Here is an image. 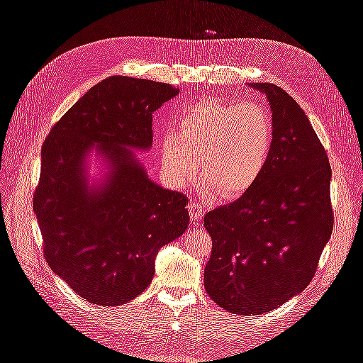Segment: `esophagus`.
<instances>
[{
    "instance_id": "34e87169",
    "label": "esophagus",
    "mask_w": 363,
    "mask_h": 363,
    "mask_svg": "<svg viewBox=\"0 0 363 363\" xmlns=\"http://www.w3.org/2000/svg\"><path fill=\"white\" fill-rule=\"evenodd\" d=\"M188 211H189L191 219H192L194 223H199L200 219L203 218V215H204V207L199 201H191L188 204Z\"/></svg>"
}]
</instances>
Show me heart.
I'll use <instances>...</instances> for the list:
<instances>
[{
  "instance_id": "1",
  "label": "heart",
  "mask_w": 363,
  "mask_h": 363,
  "mask_svg": "<svg viewBox=\"0 0 363 363\" xmlns=\"http://www.w3.org/2000/svg\"><path fill=\"white\" fill-rule=\"evenodd\" d=\"M174 133L160 139V164L169 183L180 186L200 169L208 191L238 199L257 183L272 145L274 121L256 103L206 100L184 107Z\"/></svg>"
}]
</instances>
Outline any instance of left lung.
<instances>
[{
    "label": "left lung",
    "mask_w": 363,
    "mask_h": 363,
    "mask_svg": "<svg viewBox=\"0 0 363 363\" xmlns=\"http://www.w3.org/2000/svg\"><path fill=\"white\" fill-rule=\"evenodd\" d=\"M265 94L274 145L257 183L206 213L212 255L208 296L227 312L260 315L300 294L315 276L332 236V168L303 108L281 87L248 83Z\"/></svg>",
    "instance_id": "8db88e82"
}]
</instances>
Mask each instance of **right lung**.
Returning a JSON list of instances; mask_svg holds the SVG:
<instances>
[{
  "mask_svg": "<svg viewBox=\"0 0 363 363\" xmlns=\"http://www.w3.org/2000/svg\"><path fill=\"white\" fill-rule=\"evenodd\" d=\"M171 84L113 75L87 91L50 131L33 196L43 256L82 298L121 306L144 292L159 250L189 225L186 195L150 180L133 150L152 145V113ZM108 171L90 184L86 156Z\"/></svg>",
  "mask_w": 363,
  "mask_h": 363,
  "instance_id": "obj_1",
  "label": "right lung"
}]
</instances>
